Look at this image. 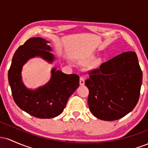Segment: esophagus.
I'll use <instances>...</instances> for the list:
<instances>
[{
  "label": "esophagus",
  "mask_w": 148,
  "mask_h": 148,
  "mask_svg": "<svg viewBox=\"0 0 148 148\" xmlns=\"http://www.w3.org/2000/svg\"><path fill=\"white\" fill-rule=\"evenodd\" d=\"M79 83H80V85H81V86H84V85L85 84V80H84V78L83 77V76H81V77H80Z\"/></svg>",
  "instance_id": "1"
}]
</instances>
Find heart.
Masks as SVG:
<instances>
[{"label": "heart", "instance_id": "heart-1", "mask_svg": "<svg viewBox=\"0 0 148 148\" xmlns=\"http://www.w3.org/2000/svg\"><path fill=\"white\" fill-rule=\"evenodd\" d=\"M93 58V57H91V58Z\"/></svg>", "mask_w": 148, "mask_h": 148}]
</instances>
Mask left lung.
<instances>
[{
  "label": "left lung",
  "instance_id": "8db88e82",
  "mask_svg": "<svg viewBox=\"0 0 148 148\" xmlns=\"http://www.w3.org/2000/svg\"><path fill=\"white\" fill-rule=\"evenodd\" d=\"M88 103L97 118L113 121L130 113L138 101L143 73L135 52H124L88 73Z\"/></svg>",
  "mask_w": 148,
  "mask_h": 148
}]
</instances>
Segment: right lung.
<instances>
[{"label":"right lung","mask_w":148,"mask_h":148,"mask_svg":"<svg viewBox=\"0 0 148 148\" xmlns=\"http://www.w3.org/2000/svg\"><path fill=\"white\" fill-rule=\"evenodd\" d=\"M49 41L33 37L20 46L13 56L8 71V81L13 99L17 106L28 114L38 118H53L63 111L67 101L79 86V76L66 74L53 67L51 76L44 86L30 89L22 81L23 65L30 59L41 58L49 63L55 60Z\"/></svg>","instance_id":"right-lung-1"}]
</instances>
